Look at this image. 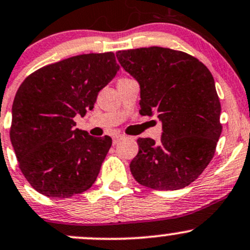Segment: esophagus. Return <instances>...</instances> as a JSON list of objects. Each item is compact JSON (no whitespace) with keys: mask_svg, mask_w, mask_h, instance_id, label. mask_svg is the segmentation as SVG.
Returning a JSON list of instances; mask_svg holds the SVG:
<instances>
[{"mask_svg":"<svg viewBox=\"0 0 250 250\" xmlns=\"http://www.w3.org/2000/svg\"><path fill=\"white\" fill-rule=\"evenodd\" d=\"M122 138H123V136L120 135V134H116V135H112V144L116 145L117 142H119Z\"/></svg>","mask_w":250,"mask_h":250,"instance_id":"obj_1","label":"esophagus"}]
</instances>
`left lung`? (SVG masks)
<instances>
[{"label":"left lung","instance_id":"1","mask_svg":"<svg viewBox=\"0 0 250 250\" xmlns=\"http://www.w3.org/2000/svg\"><path fill=\"white\" fill-rule=\"evenodd\" d=\"M116 57L140 85V114H156L163 123L160 144L138 139L131 174L154 190L190 185L209 165L222 133L212 75L198 59L171 48L128 49Z\"/></svg>","mask_w":250,"mask_h":250}]
</instances>
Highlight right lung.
Listing matches in <instances>:
<instances>
[{"mask_svg":"<svg viewBox=\"0 0 250 250\" xmlns=\"http://www.w3.org/2000/svg\"><path fill=\"white\" fill-rule=\"evenodd\" d=\"M119 70L111 52L81 54L39 68L19 87L10 141L24 178L43 196L67 198L96 182L111 138H94L73 119L94 108Z\"/></svg>","mask_w":250,"mask_h":250,"instance_id":"1","label":"right lung"}]
</instances>
